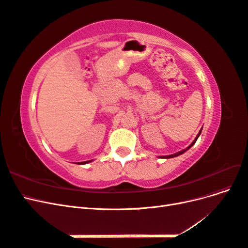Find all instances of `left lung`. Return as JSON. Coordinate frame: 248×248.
Instances as JSON below:
<instances>
[{
  "label": "left lung",
  "instance_id": "8db88e82",
  "mask_svg": "<svg viewBox=\"0 0 248 248\" xmlns=\"http://www.w3.org/2000/svg\"><path fill=\"white\" fill-rule=\"evenodd\" d=\"M201 132H202V129H201V131L199 132V134L197 136V138L194 139V140L192 141V144L189 146V147H187L186 149H184V150H182V151H180V152H178V153H176V154H171V155H168V156H162V158H172V157H176V156H179V155H181V154H183L185 151H187V150H188L192 145H194V142L197 141V140H198V138L200 137V134H201Z\"/></svg>",
  "mask_w": 248,
  "mask_h": 248
}]
</instances>
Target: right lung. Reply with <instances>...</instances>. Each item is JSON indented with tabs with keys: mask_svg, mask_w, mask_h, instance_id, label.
I'll return each mask as SVG.
<instances>
[{
	"mask_svg": "<svg viewBox=\"0 0 248 248\" xmlns=\"http://www.w3.org/2000/svg\"><path fill=\"white\" fill-rule=\"evenodd\" d=\"M90 161H92V160H89V161H82V162H78V164H85V163H88V162H90Z\"/></svg>",
	"mask_w": 248,
	"mask_h": 248,
	"instance_id": "obj_1",
	"label": "right lung"
}]
</instances>
